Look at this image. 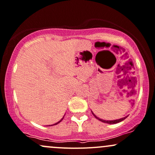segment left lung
<instances>
[{
  "mask_svg": "<svg viewBox=\"0 0 155 155\" xmlns=\"http://www.w3.org/2000/svg\"><path fill=\"white\" fill-rule=\"evenodd\" d=\"M92 112V111H91ZM92 114H94V116L96 117V118L97 119V120H100L101 122H102V123H108V124H116V123H120V122H121V121H123V120H124L125 118H126L127 117H123V118H121V119H119V120H102V119H100V118H99V117H97V116H96L95 114H94V113H93L92 112Z\"/></svg>",
  "mask_w": 155,
  "mask_h": 155,
  "instance_id": "8db88e82",
  "label": "left lung"
}]
</instances>
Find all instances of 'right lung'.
I'll return each instance as SVG.
<instances>
[{"instance_id": "1", "label": "right lung", "mask_w": 155, "mask_h": 155, "mask_svg": "<svg viewBox=\"0 0 155 155\" xmlns=\"http://www.w3.org/2000/svg\"><path fill=\"white\" fill-rule=\"evenodd\" d=\"M63 118H64V117H62V119H61V120H59V121H58V123H55V124H54V125H57V124H58V123H60V122H61V120H63Z\"/></svg>"}]
</instances>
